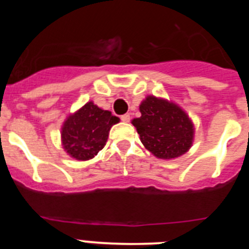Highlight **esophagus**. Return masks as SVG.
<instances>
[{
  "instance_id": "esophagus-1",
  "label": "esophagus",
  "mask_w": 249,
  "mask_h": 249,
  "mask_svg": "<svg viewBox=\"0 0 249 249\" xmlns=\"http://www.w3.org/2000/svg\"><path fill=\"white\" fill-rule=\"evenodd\" d=\"M121 120L123 121V122H129V120H131V116H129L128 113H126V114H123V116H121Z\"/></svg>"
}]
</instances>
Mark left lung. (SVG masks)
Returning a JSON list of instances; mask_svg holds the SVG:
<instances>
[{"label":"left lung","mask_w":249,"mask_h":249,"mask_svg":"<svg viewBox=\"0 0 249 249\" xmlns=\"http://www.w3.org/2000/svg\"><path fill=\"white\" fill-rule=\"evenodd\" d=\"M141 117L133 118L141 142L156 157L171 160L190 149L193 124L175 103L148 96L140 106Z\"/></svg>","instance_id":"8db88e82"}]
</instances>
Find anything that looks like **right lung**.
I'll return each instance as SVG.
<instances>
[{
	"label": "right lung",
	"instance_id": "obj_1",
	"mask_svg": "<svg viewBox=\"0 0 249 249\" xmlns=\"http://www.w3.org/2000/svg\"><path fill=\"white\" fill-rule=\"evenodd\" d=\"M118 122L120 118L109 111L98 108L93 102L86 103L63 123V148L76 160H91L105 147L109 129Z\"/></svg>",
	"mask_w": 249,
	"mask_h": 249
}]
</instances>
